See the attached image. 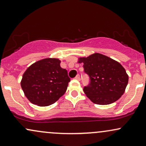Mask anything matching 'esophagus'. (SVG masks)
I'll use <instances>...</instances> for the list:
<instances>
[{
  "instance_id": "obj_1",
  "label": "esophagus",
  "mask_w": 146,
  "mask_h": 146,
  "mask_svg": "<svg viewBox=\"0 0 146 146\" xmlns=\"http://www.w3.org/2000/svg\"><path fill=\"white\" fill-rule=\"evenodd\" d=\"M75 78H76V80H80V75H79V74H77V75H76V76L75 77Z\"/></svg>"
}]
</instances>
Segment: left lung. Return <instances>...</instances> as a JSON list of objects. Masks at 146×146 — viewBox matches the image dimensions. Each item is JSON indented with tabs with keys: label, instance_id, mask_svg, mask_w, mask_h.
Wrapping results in <instances>:
<instances>
[{
	"label": "left lung",
	"instance_id": "obj_1",
	"mask_svg": "<svg viewBox=\"0 0 146 146\" xmlns=\"http://www.w3.org/2000/svg\"><path fill=\"white\" fill-rule=\"evenodd\" d=\"M78 63H83L84 72L90 78V83L83 91L94 104L108 105L125 93L129 76L120 63L98 53L80 57Z\"/></svg>",
	"mask_w": 146,
	"mask_h": 146
}]
</instances>
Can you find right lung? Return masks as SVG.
Instances as JSON below:
<instances>
[{"mask_svg":"<svg viewBox=\"0 0 146 146\" xmlns=\"http://www.w3.org/2000/svg\"><path fill=\"white\" fill-rule=\"evenodd\" d=\"M56 58H46L35 62L23 74L21 87L32 104L48 106L66 93L70 78Z\"/></svg>","mask_w":146,"mask_h":146,"instance_id":"add662e5","label":"right lung"}]
</instances>
